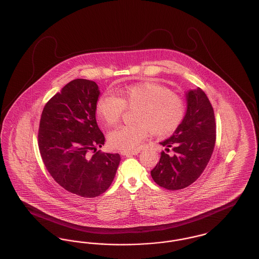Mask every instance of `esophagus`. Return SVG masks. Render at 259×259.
Wrapping results in <instances>:
<instances>
[{
  "label": "esophagus",
  "instance_id": "esophagus-1",
  "mask_svg": "<svg viewBox=\"0 0 259 259\" xmlns=\"http://www.w3.org/2000/svg\"><path fill=\"white\" fill-rule=\"evenodd\" d=\"M139 152H140L139 150H131V151L123 150V151H120V154L124 156H132V155H137Z\"/></svg>",
  "mask_w": 259,
  "mask_h": 259
}]
</instances>
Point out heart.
<instances>
[{"instance_id": "b5f03b06", "label": "heart", "mask_w": 259, "mask_h": 259, "mask_svg": "<svg viewBox=\"0 0 259 259\" xmlns=\"http://www.w3.org/2000/svg\"><path fill=\"white\" fill-rule=\"evenodd\" d=\"M119 94V97L105 94L96 105L97 114L108 125L119 121L124 107H137L135 123L120 126L110 133L109 144L115 149H136L148 135V129L153 135H168L185 116V100L166 87L144 82L125 87Z\"/></svg>"}]
</instances>
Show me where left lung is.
I'll list each match as a JSON object with an SVG mask.
<instances>
[{
    "label": "left lung",
    "mask_w": 259,
    "mask_h": 259,
    "mask_svg": "<svg viewBox=\"0 0 259 259\" xmlns=\"http://www.w3.org/2000/svg\"><path fill=\"white\" fill-rule=\"evenodd\" d=\"M186 111L172 135L159 143L172 155L161 152L159 163L150 172L153 181L169 190L193 184L208 165L215 144V121L205 92L197 87L185 92Z\"/></svg>",
    "instance_id": "obj_1"
}]
</instances>
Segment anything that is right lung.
Segmentation results:
<instances>
[{"label":"right lung","mask_w":259,"mask_h":259,"mask_svg":"<svg viewBox=\"0 0 259 259\" xmlns=\"http://www.w3.org/2000/svg\"><path fill=\"white\" fill-rule=\"evenodd\" d=\"M99 97L95 81H70L47 103L38 128V148L48 171L63 188L81 197L104 193L120 163L118 153L97 150L105 144L96 121Z\"/></svg>","instance_id":"1"}]
</instances>
